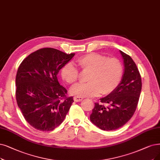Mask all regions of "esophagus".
<instances>
[{
  "label": "esophagus",
  "instance_id": "esophagus-1",
  "mask_svg": "<svg viewBox=\"0 0 160 160\" xmlns=\"http://www.w3.org/2000/svg\"><path fill=\"white\" fill-rule=\"evenodd\" d=\"M73 99H74V101H75V102H81V101H82V100H83V98L81 97H77V96H75V97H73Z\"/></svg>",
  "mask_w": 160,
  "mask_h": 160
}]
</instances>
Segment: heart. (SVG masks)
<instances>
[{"label": "heart", "instance_id": "heart-1", "mask_svg": "<svg viewBox=\"0 0 160 160\" xmlns=\"http://www.w3.org/2000/svg\"><path fill=\"white\" fill-rule=\"evenodd\" d=\"M77 62L82 69L91 72L88 82L77 85L70 90L77 97H95L101 92L109 94L116 90L122 79L123 65L117 58L91 53L81 56ZM61 75L68 83L73 84L78 79L79 72L73 63H68L62 68Z\"/></svg>", "mask_w": 160, "mask_h": 160}]
</instances>
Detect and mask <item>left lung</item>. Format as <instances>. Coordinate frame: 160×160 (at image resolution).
Returning a JSON list of instances; mask_svg holds the SVG:
<instances>
[{
    "mask_svg": "<svg viewBox=\"0 0 160 160\" xmlns=\"http://www.w3.org/2000/svg\"><path fill=\"white\" fill-rule=\"evenodd\" d=\"M119 51L124 64L122 79L116 90L100 99L108 106L94 103L90 116L91 122L104 131L118 129L128 122L136 110L141 92V77L135 62Z\"/></svg>",
    "mask_w": 160,
    "mask_h": 160,
    "instance_id": "obj_1",
    "label": "left lung"
}]
</instances>
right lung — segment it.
Segmentation results:
<instances>
[{
	"label": "right lung",
	"instance_id": "obj_1",
	"mask_svg": "<svg viewBox=\"0 0 160 160\" xmlns=\"http://www.w3.org/2000/svg\"><path fill=\"white\" fill-rule=\"evenodd\" d=\"M75 56L44 48L25 58L18 69L16 97L28 123L35 129L50 131L64 120L73 102L57 78L60 70Z\"/></svg>",
	"mask_w": 160,
	"mask_h": 160
}]
</instances>
